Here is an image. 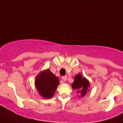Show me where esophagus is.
I'll return each mask as SVG.
<instances>
[{
	"label": "esophagus",
	"instance_id": "1",
	"mask_svg": "<svg viewBox=\"0 0 123 123\" xmlns=\"http://www.w3.org/2000/svg\"><path fill=\"white\" fill-rule=\"evenodd\" d=\"M62 79H63V80H64V81H66L67 79V76H64L62 77Z\"/></svg>",
	"mask_w": 123,
	"mask_h": 123
}]
</instances>
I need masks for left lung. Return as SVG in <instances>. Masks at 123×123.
Returning a JSON list of instances; mask_svg holds the SVG:
<instances>
[{"label": "left lung", "instance_id": "1", "mask_svg": "<svg viewBox=\"0 0 123 123\" xmlns=\"http://www.w3.org/2000/svg\"><path fill=\"white\" fill-rule=\"evenodd\" d=\"M72 87L73 89L76 90V92L81 95V97H83L89 91L90 83L85 77H82L81 74H78L74 78Z\"/></svg>", "mask_w": 123, "mask_h": 123}]
</instances>
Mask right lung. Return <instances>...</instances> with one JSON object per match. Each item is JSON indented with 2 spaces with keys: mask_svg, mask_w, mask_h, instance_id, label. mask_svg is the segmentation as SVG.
Segmentation results:
<instances>
[{
  "mask_svg": "<svg viewBox=\"0 0 123 123\" xmlns=\"http://www.w3.org/2000/svg\"><path fill=\"white\" fill-rule=\"evenodd\" d=\"M59 84L58 78L52 74L49 69L40 72L36 76L35 80L38 92L45 99H49L53 96Z\"/></svg>",
  "mask_w": 123,
  "mask_h": 123,
  "instance_id": "1",
  "label": "right lung"
}]
</instances>
